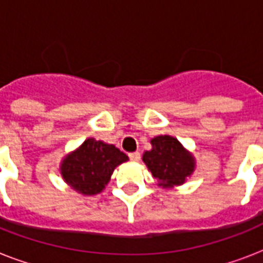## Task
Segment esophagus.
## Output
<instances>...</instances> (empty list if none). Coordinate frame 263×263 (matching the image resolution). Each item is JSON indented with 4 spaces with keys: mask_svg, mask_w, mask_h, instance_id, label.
<instances>
[{
    "mask_svg": "<svg viewBox=\"0 0 263 263\" xmlns=\"http://www.w3.org/2000/svg\"><path fill=\"white\" fill-rule=\"evenodd\" d=\"M129 160L134 161V162H138V161H140V153H138V152L131 153V154H129Z\"/></svg>",
    "mask_w": 263,
    "mask_h": 263,
    "instance_id": "obj_1",
    "label": "esophagus"
}]
</instances>
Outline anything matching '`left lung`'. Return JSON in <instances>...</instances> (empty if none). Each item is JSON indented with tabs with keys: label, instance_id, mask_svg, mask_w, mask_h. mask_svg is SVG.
I'll return each instance as SVG.
<instances>
[{
	"label": "left lung",
	"instance_id": "left-lung-1",
	"mask_svg": "<svg viewBox=\"0 0 263 263\" xmlns=\"http://www.w3.org/2000/svg\"><path fill=\"white\" fill-rule=\"evenodd\" d=\"M153 148L144 152L143 162L162 188L181 185L195 171V158L179 140L169 135L152 139Z\"/></svg>",
	"mask_w": 263,
	"mask_h": 263
}]
</instances>
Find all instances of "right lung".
Segmentation results:
<instances>
[{
	"label": "right lung",
	"mask_w": 263,
	"mask_h": 263,
	"mask_svg": "<svg viewBox=\"0 0 263 263\" xmlns=\"http://www.w3.org/2000/svg\"><path fill=\"white\" fill-rule=\"evenodd\" d=\"M128 161L127 154L113 144L88 138L75 152L64 157L60 172L64 181L83 195L102 192L116 166Z\"/></svg>",
	"instance_id": "right-lung-1"
}]
</instances>
